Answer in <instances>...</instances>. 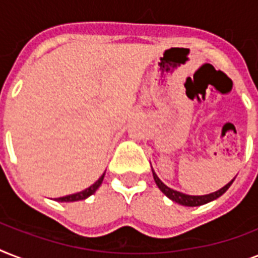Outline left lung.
<instances>
[{"label": "left lung", "instance_id": "obj_1", "mask_svg": "<svg viewBox=\"0 0 258 258\" xmlns=\"http://www.w3.org/2000/svg\"><path fill=\"white\" fill-rule=\"evenodd\" d=\"M153 175H154V180H155V183H157V186L159 187V190H161L166 197H169L170 200H172L174 202H176V204L183 205V206H201V205L208 204V202H210V201L217 200L218 197L222 196V194H224L229 187H230V184H232L233 180H234L232 179L228 184H226V186L220 188L218 191H214L212 192V194H208V196H187V194H183V192L176 191V190H172V188L167 187V186H166V184L163 183L159 178H158V175L154 172V170H153Z\"/></svg>", "mask_w": 258, "mask_h": 258}]
</instances>
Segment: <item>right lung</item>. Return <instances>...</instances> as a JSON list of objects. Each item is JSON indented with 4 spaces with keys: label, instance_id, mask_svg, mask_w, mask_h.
Wrapping results in <instances>:
<instances>
[{
    "label": "right lung",
    "instance_id": "obj_1",
    "mask_svg": "<svg viewBox=\"0 0 258 258\" xmlns=\"http://www.w3.org/2000/svg\"><path fill=\"white\" fill-rule=\"evenodd\" d=\"M103 179H104V174L99 178V179L95 182V183L92 184V186H89L88 188H86V190H83V191L80 192H76V194H71V196H66V197H60V198H57L56 201H58V202H75V201H82V200H86V198H88L89 196H92L93 192L96 191L97 188L100 187L101 182H103Z\"/></svg>",
    "mask_w": 258,
    "mask_h": 258
}]
</instances>
